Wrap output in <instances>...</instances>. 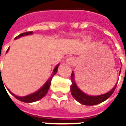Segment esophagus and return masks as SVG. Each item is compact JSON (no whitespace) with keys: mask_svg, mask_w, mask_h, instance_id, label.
<instances>
[{"mask_svg":"<svg viewBox=\"0 0 126 126\" xmlns=\"http://www.w3.org/2000/svg\"><path fill=\"white\" fill-rule=\"evenodd\" d=\"M66 63L69 64V65H73L76 63V59H74V57H69L66 60Z\"/></svg>","mask_w":126,"mask_h":126,"instance_id":"esophagus-1","label":"esophagus"}]
</instances>
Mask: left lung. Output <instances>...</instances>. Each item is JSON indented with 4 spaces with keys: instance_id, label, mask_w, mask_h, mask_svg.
Returning <instances> with one entry per match:
<instances>
[{
    "instance_id": "obj_1",
    "label": "left lung",
    "mask_w": 126,
    "mask_h": 126,
    "mask_svg": "<svg viewBox=\"0 0 126 126\" xmlns=\"http://www.w3.org/2000/svg\"><path fill=\"white\" fill-rule=\"evenodd\" d=\"M71 85L70 90H71L72 96L78 102H79V103H81L82 105H97V104H99L100 103H103V101L107 100V98H109L112 95V94L114 93V91L115 90L117 86L116 84L115 87L112 90H111L109 92L106 93V94L98 95V96H90V95H88L83 93L77 86L76 84L74 81V72H72V74L71 75Z\"/></svg>"
}]
</instances>
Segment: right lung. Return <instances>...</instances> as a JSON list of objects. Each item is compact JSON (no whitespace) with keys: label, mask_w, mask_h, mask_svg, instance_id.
<instances>
[{"label":"right lung","mask_w":126,"mask_h":126,"mask_svg":"<svg viewBox=\"0 0 126 126\" xmlns=\"http://www.w3.org/2000/svg\"><path fill=\"white\" fill-rule=\"evenodd\" d=\"M32 33H33L32 32H26L21 33L19 36H17V37H15V39L19 38H20L21 36L30 35V34H32ZM9 49V48L7 49V52H8ZM59 65V64H58L55 67V69H54V70H53V72H52V75H51V76L49 78V79L47 80V82L44 84V86H43L40 90H38V91H36V93H33V94H31L30 95H28V96H16V95H15L14 94H13L9 89H8V90H9V93H11L13 96H14L17 99L21 100V101H22V102H24V103H32V102H35V101H37V100H40V99H41V98H42L44 97V96L47 94V93H48V89H49L50 88V86L51 84V80H52V77L54 76V75H55V74L57 73Z\"/></svg>","instance_id":"obj_1"}]
</instances>
